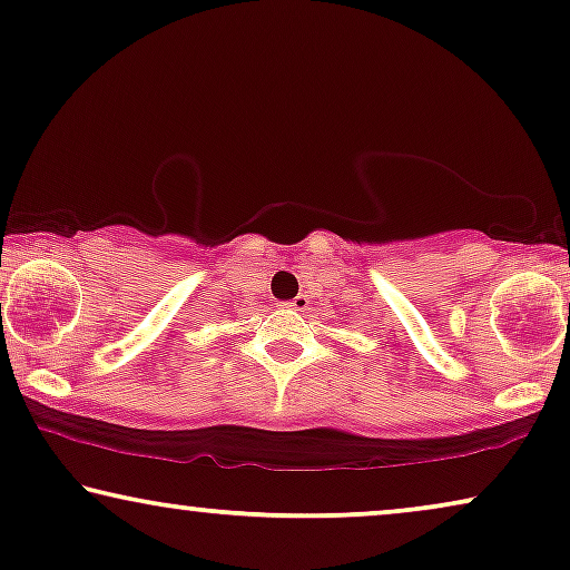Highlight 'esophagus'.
Segmentation results:
<instances>
[{"instance_id": "1", "label": "esophagus", "mask_w": 570, "mask_h": 570, "mask_svg": "<svg viewBox=\"0 0 570 570\" xmlns=\"http://www.w3.org/2000/svg\"><path fill=\"white\" fill-rule=\"evenodd\" d=\"M307 304H309V296H307V294H299V296H294L292 302H286L284 307H286V309H296V312H302L304 307H307Z\"/></svg>"}]
</instances>
